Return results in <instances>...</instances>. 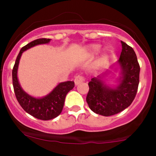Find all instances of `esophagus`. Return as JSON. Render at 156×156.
<instances>
[{
    "label": "esophagus",
    "mask_w": 156,
    "mask_h": 156,
    "mask_svg": "<svg viewBox=\"0 0 156 156\" xmlns=\"http://www.w3.org/2000/svg\"><path fill=\"white\" fill-rule=\"evenodd\" d=\"M84 78L82 76H76V78H75L74 79V81H75V84L76 85H78V84L81 83L82 82L84 81Z\"/></svg>",
    "instance_id": "esophagus-1"
}]
</instances>
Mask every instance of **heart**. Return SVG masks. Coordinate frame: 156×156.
<instances>
[{
    "label": "heart",
    "mask_w": 156,
    "mask_h": 156,
    "mask_svg": "<svg viewBox=\"0 0 156 156\" xmlns=\"http://www.w3.org/2000/svg\"><path fill=\"white\" fill-rule=\"evenodd\" d=\"M101 49V45L99 44H90L88 48H87V51L89 52L90 54L94 55L97 54ZM107 60H108V54L107 53H103V54L101 55V57L98 59V62H97V64H98V67H102V66L105 65V63H106Z\"/></svg>",
    "instance_id": "heart-1"
}]
</instances>
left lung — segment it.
Wrapping results in <instances>:
<instances>
[{
  "mask_svg": "<svg viewBox=\"0 0 156 156\" xmlns=\"http://www.w3.org/2000/svg\"><path fill=\"white\" fill-rule=\"evenodd\" d=\"M121 43L122 49L118 60L121 69L119 85L112 88L104 83L101 76L93 78L89 82L87 102L89 108L105 117L128 108L133 101L139 87L140 67L136 55L130 46L122 41Z\"/></svg>",
  "mask_w": 156,
  "mask_h": 156,
  "instance_id": "left-lung-1",
  "label": "left lung"
}]
</instances>
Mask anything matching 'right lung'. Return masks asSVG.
I'll list each match as a JSON object with an SVG mask.
<instances>
[{
	"instance_id": "add662e5",
	"label": "right lung",
	"mask_w": 156,
	"mask_h": 156,
	"mask_svg": "<svg viewBox=\"0 0 156 156\" xmlns=\"http://www.w3.org/2000/svg\"><path fill=\"white\" fill-rule=\"evenodd\" d=\"M51 39L42 38L32 41L21 48L12 69V83L17 101L28 114L42 120H49L58 117L64 107L66 95L75 86L74 81H66L58 83L51 92L41 98H34L23 91L17 79V69L22 53L34 46L47 44Z\"/></svg>"
}]
</instances>
